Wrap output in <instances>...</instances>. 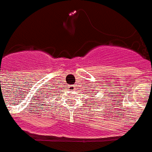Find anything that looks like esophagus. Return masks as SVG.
<instances>
[{"label":"esophagus","mask_w":152,"mask_h":152,"mask_svg":"<svg viewBox=\"0 0 152 152\" xmlns=\"http://www.w3.org/2000/svg\"><path fill=\"white\" fill-rule=\"evenodd\" d=\"M75 85H70V86H69V89L71 90V91H73V90H75Z\"/></svg>","instance_id":"obj_1"}]
</instances>
